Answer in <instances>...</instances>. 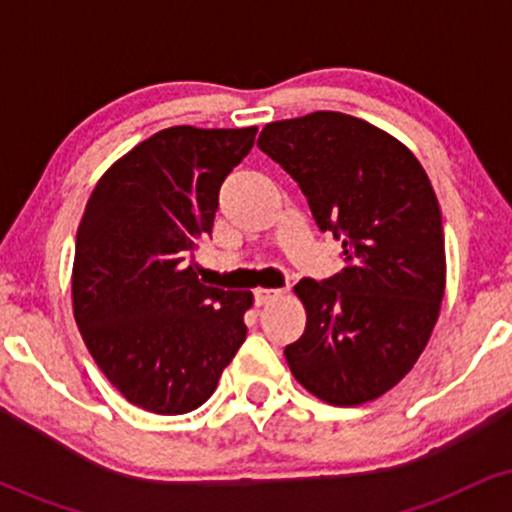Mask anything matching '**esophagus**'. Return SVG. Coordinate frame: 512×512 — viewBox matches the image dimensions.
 Listing matches in <instances>:
<instances>
[{
    "instance_id": "34e87169",
    "label": "esophagus",
    "mask_w": 512,
    "mask_h": 512,
    "mask_svg": "<svg viewBox=\"0 0 512 512\" xmlns=\"http://www.w3.org/2000/svg\"><path fill=\"white\" fill-rule=\"evenodd\" d=\"M281 289H255V303L257 305H269L276 298H281Z\"/></svg>"
}]
</instances>
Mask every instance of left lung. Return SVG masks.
Listing matches in <instances>:
<instances>
[{"label":"left lung","instance_id":"1","mask_svg":"<svg viewBox=\"0 0 512 512\" xmlns=\"http://www.w3.org/2000/svg\"><path fill=\"white\" fill-rule=\"evenodd\" d=\"M257 146L298 182L346 262L293 289L308 320L286 363L322 402H373L414 368L438 322L445 238L431 180L392 134L332 110L269 122Z\"/></svg>","mask_w":512,"mask_h":512}]
</instances>
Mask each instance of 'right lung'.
Returning <instances> with one entry per match:
<instances>
[{"instance_id":"1","label":"right lung","mask_w":512,"mask_h":512,"mask_svg":"<svg viewBox=\"0 0 512 512\" xmlns=\"http://www.w3.org/2000/svg\"><path fill=\"white\" fill-rule=\"evenodd\" d=\"M257 127H168L93 187L76 231L72 303L93 361L127 402L197 409L245 342L250 291L197 279L190 252L214 226L226 175Z\"/></svg>"}]
</instances>
